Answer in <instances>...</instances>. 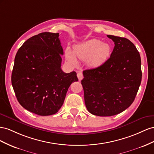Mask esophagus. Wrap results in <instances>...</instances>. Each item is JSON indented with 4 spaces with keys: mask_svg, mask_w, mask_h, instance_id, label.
<instances>
[{
    "mask_svg": "<svg viewBox=\"0 0 154 154\" xmlns=\"http://www.w3.org/2000/svg\"><path fill=\"white\" fill-rule=\"evenodd\" d=\"M77 77H78V79L79 81H81L82 79H83V75L81 72H79L77 73Z\"/></svg>",
    "mask_w": 154,
    "mask_h": 154,
    "instance_id": "1",
    "label": "esophagus"
}]
</instances>
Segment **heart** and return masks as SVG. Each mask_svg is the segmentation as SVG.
<instances>
[{"mask_svg": "<svg viewBox=\"0 0 154 154\" xmlns=\"http://www.w3.org/2000/svg\"><path fill=\"white\" fill-rule=\"evenodd\" d=\"M110 51V46L98 39H91L74 48L77 57L81 60H88V63L91 66H97L103 64L108 58ZM65 57L71 64H78L75 56L68 48L65 50Z\"/></svg>", "mask_w": 154, "mask_h": 154, "instance_id": "obj_1", "label": "heart"}]
</instances>
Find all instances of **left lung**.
Here are the masks:
<instances>
[{"label": "left lung", "instance_id": "8db88e82", "mask_svg": "<svg viewBox=\"0 0 154 154\" xmlns=\"http://www.w3.org/2000/svg\"><path fill=\"white\" fill-rule=\"evenodd\" d=\"M115 46L99 66L83 71L81 84L88 112L106 117L121 113L132 104L141 82V60L128 38L108 35Z\"/></svg>", "mask_w": 154, "mask_h": 154}]
</instances>
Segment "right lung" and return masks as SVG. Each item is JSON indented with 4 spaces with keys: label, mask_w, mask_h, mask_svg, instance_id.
I'll list each match as a JSON object with an SVG mask.
<instances>
[{
    "label": "right lung",
    "mask_w": 154,
    "mask_h": 154,
    "mask_svg": "<svg viewBox=\"0 0 154 154\" xmlns=\"http://www.w3.org/2000/svg\"><path fill=\"white\" fill-rule=\"evenodd\" d=\"M59 33L43 32L28 38L15 57L11 84L22 106L38 116L55 114L63 106L77 73L61 69Z\"/></svg>",
    "instance_id": "right-lung-1"
}]
</instances>
